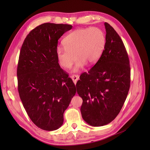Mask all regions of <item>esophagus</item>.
Listing matches in <instances>:
<instances>
[{
	"label": "esophagus",
	"instance_id": "esophagus-1",
	"mask_svg": "<svg viewBox=\"0 0 150 150\" xmlns=\"http://www.w3.org/2000/svg\"><path fill=\"white\" fill-rule=\"evenodd\" d=\"M70 77L72 79V80H73V81H74V83L75 84L76 83V82H77V81L78 80V78H79V77H78V76L76 75H72Z\"/></svg>",
	"mask_w": 150,
	"mask_h": 150
}]
</instances>
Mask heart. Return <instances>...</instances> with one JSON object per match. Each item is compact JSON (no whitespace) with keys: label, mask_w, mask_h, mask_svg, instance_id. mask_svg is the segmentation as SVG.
I'll list each match as a JSON object with an SVG mask.
<instances>
[{"label":"heart","mask_w":150,"mask_h":150,"mask_svg":"<svg viewBox=\"0 0 150 150\" xmlns=\"http://www.w3.org/2000/svg\"><path fill=\"white\" fill-rule=\"evenodd\" d=\"M62 43L64 47L60 46L57 50L59 64L63 68L70 69L76 57L73 69L76 72L86 62L93 64L99 59L105 48L106 37L103 31L98 28H78L69 33Z\"/></svg>","instance_id":"heart-1"}]
</instances>
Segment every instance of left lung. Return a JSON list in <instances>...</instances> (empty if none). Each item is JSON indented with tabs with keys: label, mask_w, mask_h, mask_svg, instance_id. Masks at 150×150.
Here are the masks:
<instances>
[{
	"label": "left lung",
	"mask_w": 150,
	"mask_h": 150,
	"mask_svg": "<svg viewBox=\"0 0 150 150\" xmlns=\"http://www.w3.org/2000/svg\"><path fill=\"white\" fill-rule=\"evenodd\" d=\"M106 43L100 58L76 83L83 99V120L93 127L111 122L119 114L130 87L131 70L128 53L116 31L105 22Z\"/></svg>",
	"instance_id": "8db88e82"
}]
</instances>
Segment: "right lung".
Masks as SVG:
<instances>
[{"label":"right lung","mask_w":150,"mask_h":150,"mask_svg":"<svg viewBox=\"0 0 150 150\" xmlns=\"http://www.w3.org/2000/svg\"><path fill=\"white\" fill-rule=\"evenodd\" d=\"M72 28L42 23L30 31L21 49L17 69L19 97L31 120L43 130L61 127L63 114L76 93L57 55L58 39Z\"/></svg>","instance_id":"add662e5"}]
</instances>
